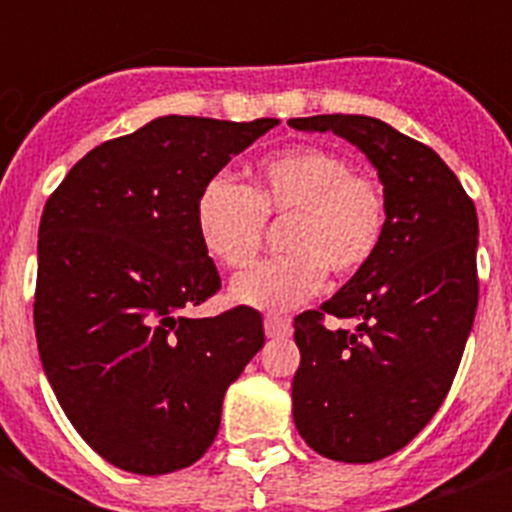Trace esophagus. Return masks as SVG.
<instances>
[{
  "instance_id": "obj_1",
  "label": "esophagus",
  "mask_w": 512,
  "mask_h": 512,
  "mask_svg": "<svg viewBox=\"0 0 512 512\" xmlns=\"http://www.w3.org/2000/svg\"><path fill=\"white\" fill-rule=\"evenodd\" d=\"M289 319H281V316H265V335L268 337H284L289 335Z\"/></svg>"
}]
</instances>
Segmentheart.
<instances>
[{
  "label": "heart",
  "instance_id": "heart-1",
  "mask_svg": "<svg viewBox=\"0 0 512 512\" xmlns=\"http://www.w3.org/2000/svg\"><path fill=\"white\" fill-rule=\"evenodd\" d=\"M287 257L265 260L231 281V300L284 313L324 289L327 268L353 276L382 244L388 199L377 177L353 170L337 151L292 146L260 162L252 188L228 172L201 185L193 223L204 252L223 268H244L265 241V220H287Z\"/></svg>",
  "mask_w": 512,
  "mask_h": 512
}]
</instances>
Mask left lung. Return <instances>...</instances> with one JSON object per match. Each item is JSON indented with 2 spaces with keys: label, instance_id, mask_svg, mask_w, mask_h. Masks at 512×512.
Masks as SVG:
<instances>
[{
  "label": "left lung",
  "instance_id": "1",
  "mask_svg": "<svg viewBox=\"0 0 512 512\" xmlns=\"http://www.w3.org/2000/svg\"><path fill=\"white\" fill-rule=\"evenodd\" d=\"M350 140L377 167L388 228L377 255L319 311L295 319L292 414L305 444L337 462L404 449L444 404L478 308V215L446 162L372 116L289 119ZM327 315L356 318L332 333Z\"/></svg>",
  "mask_w": 512,
  "mask_h": 512
}]
</instances>
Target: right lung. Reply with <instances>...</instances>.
<instances>
[{"mask_svg": "<svg viewBox=\"0 0 512 512\" xmlns=\"http://www.w3.org/2000/svg\"><path fill=\"white\" fill-rule=\"evenodd\" d=\"M276 124L162 116L92 148L44 204L36 345L71 425L116 468L193 465L225 390L263 348L255 308L212 319L183 308L220 289L193 223L201 185Z\"/></svg>", "mask_w": 512, "mask_h": 512, "instance_id": "obj_1", "label": "right lung"}]
</instances>
